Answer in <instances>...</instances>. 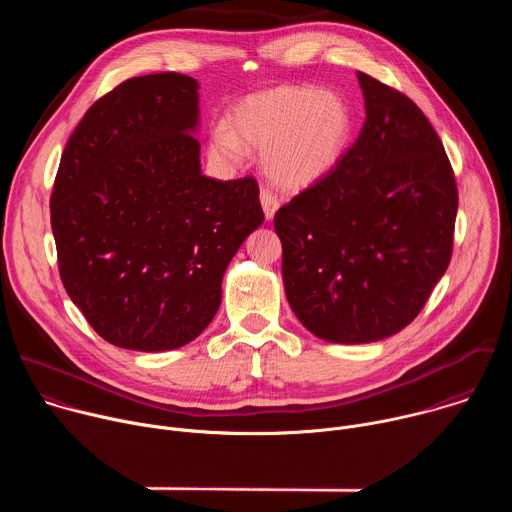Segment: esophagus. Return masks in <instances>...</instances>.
<instances>
[{
    "mask_svg": "<svg viewBox=\"0 0 512 512\" xmlns=\"http://www.w3.org/2000/svg\"><path fill=\"white\" fill-rule=\"evenodd\" d=\"M259 198H261V206H263L265 216H267V218H273V214L277 212V208H279V204H281V200L277 198V194L271 192L269 188H261Z\"/></svg>",
    "mask_w": 512,
    "mask_h": 512,
    "instance_id": "1",
    "label": "esophagus"
}]
</instances>
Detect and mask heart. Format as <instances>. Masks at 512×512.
Listing matches in <instances>:
<instances>
[{
  "label": "heart",
  "instance_id": "heart-1",
  "mask_svg": "<svg viewBox=\"0 0 512 512\" xmlns=\"http://www.w3.org/2000/svg\"><path fill=\"white\" fill-rule=\"evenodd\" d=\"M229 129L210 135V156L237 164L243 148L263 150L267 176L287 190L322 180L342 158L352 115L334 93L308 85H283L255 93L237 105Z\"/></svg>",
  "mask_w": 512,
  "mask_h": 512
}]
</instances>
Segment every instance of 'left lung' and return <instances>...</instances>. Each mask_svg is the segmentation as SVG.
<instances>
[{"instance_id": "8db88e82", "label": "left lung", "mask_w": 512, "mask_h": 512, "mask_svg": "<svg viewBox=\"0 0 512 512\" xmlns=\"http://www.w3.org/2000/svg\"><path fill=\"white\" fill-rule=\"evenodd\" d=\"M367 119L316 184L273 218L287 302L318 338L403 330L446 273L458 188L440 135L397 89L356 72Z\"/></svg>"}]
</instances>
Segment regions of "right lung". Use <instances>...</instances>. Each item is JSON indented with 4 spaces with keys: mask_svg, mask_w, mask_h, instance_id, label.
I'll return each mask as SVG.
<instances>
[{
    "mask_svg": "<svg viewBox=\"0 0 512 512\" xmlns=\"http://www.w3.org/2000/svg\"><path fill=\"white\" fill-rule=\"evenodd\" d=\"M198 83L129 79L95 101L60 158L50 223L70 300L107 342L141 352L194 340L227 265L263 223L253 176L200 172Z\"/></svg>",
    "mask_w": 512,
    "mask_h": 512,
    "instance_id": "1",
    "label": "right lung"
}]
</instances>
